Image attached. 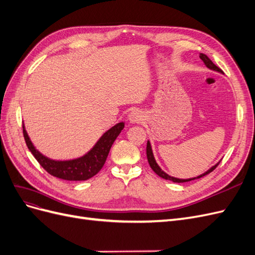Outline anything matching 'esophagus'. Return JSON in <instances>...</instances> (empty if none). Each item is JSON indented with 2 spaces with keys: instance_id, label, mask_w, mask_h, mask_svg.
Wrapping results in <instances>:
<instances>
[{
  "instance_id": "1",
  "label": "esophagus",
  "mask_w": 255,
  "mask_h": 255,
  "mask_svg": "<svg viewBox=\"0 0 255 255\" xmlns=\"http://www.w3.org/2000/svg\"><path fill=\"white\" fill-rule=\"evenodd\" d=\"M143 114L140 111H134L128 115V120L130 123H141L143 121Z\"/></svg>"
}]
</instances>
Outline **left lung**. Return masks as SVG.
I'll use <instances>...</instances> for the list:
<instances>
[{
	"mask_svg": "<svg viewBox=\"0 0 255 255\" xmlns=\"http://www.w3.org/2000/svg\"><path fill=\"white\" fill-rule=\"evenodd\" d=\"M200 58H201V59L203 60L204 65H205L208 69H211V70H214V71L222 72V71H221V69H220V68H218L217 66H216V65L213 63V61L205 55V54H202V53L200 54ZM146 157H148L149 165H150V167L152 168V170H153L154 172H155L158 176L163 177V179H165V180H169V181H172V182H174V183H184V182H189V181H191V180L200 179V177H202V176H204V175H206V174H208V173H211V172L214 170V169H215L216 167H217V166L219 165V163H220V161H218V163L216 164L215 166L211 167L210 169H208L207 171H205V172H204V173H202V174L198 175L197 177H191V179H177V177H173V176L169 175V174H167L166 172H164L163 170H161L160 167L157 165L155 158H154L153 152H152V148H151V143H150V141H149V140H148V142H146Z\"/></svg>",
	"mask_w": 255,
	"mask_h": 255,
	"instance_id": "obj_1",
	"label": "left lung"
}]
</instances>
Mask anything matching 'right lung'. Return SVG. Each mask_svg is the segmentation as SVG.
<instances>
[{
    "label": "right lung",
    "instance_id": "add662e5",
    "mask_svg": "<svg viewBox=\"0 0 255 255\" xmlns=\"http://www.w3.org/2000/svg\"><path fill=\"white\" fill-rule=\"evenodd\" d=\"M123 128L125 123H117L101 136L88 153L82 157L70 160H54L44 156L30 141L24 126H23V135L28 150L48 173L67 181H86L101 170L114 141Z\"/></svg>",
    "mask_w": 255,
    "mask_h": 255
}]
</instances>
